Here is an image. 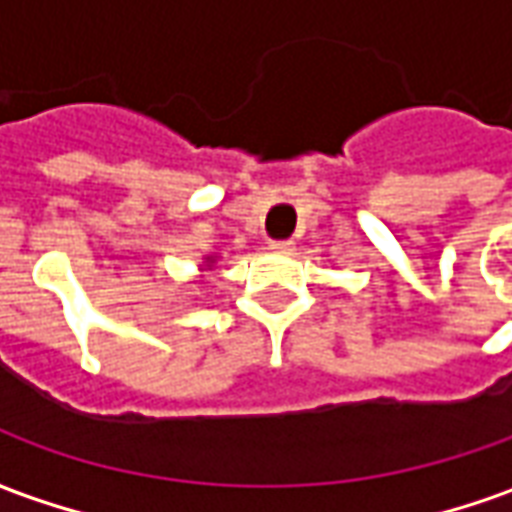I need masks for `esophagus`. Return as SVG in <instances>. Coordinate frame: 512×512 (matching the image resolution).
<instances>
[{"label": "esophagus", "mask_w": 512, "mask_h": 512, "mask_svg": "<svg viewBox=\"0 0 512 512\" xmlns=\"http://www.w3.org/2000/svg\"><path fill=\"white\" fill-rule=\"evenodd\" d=\"M268 246H271L277 255H293V249H296V244H293V241H288V238H285V241H271Z\"/></svg>", "instance_id": "34e87169"}]
</instances>
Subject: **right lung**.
I'll return each instance as SVG.
<instances>
[{"mask_svg": "<svg viewBox=\"0 0 512 512\" xmlns=\"http://www.w3.org/2000/svg\"><path fill=\"white\" fill-rule=\"evenodd\" d=\"M216 260H219V255H205V257H202L200 277H205L208 271H213V268H216Z\"/></svg>", "mask_w": 512, "mask_h": 512, "instance_id": "right-lung-1", "label": "right lung"}]
</instances>
